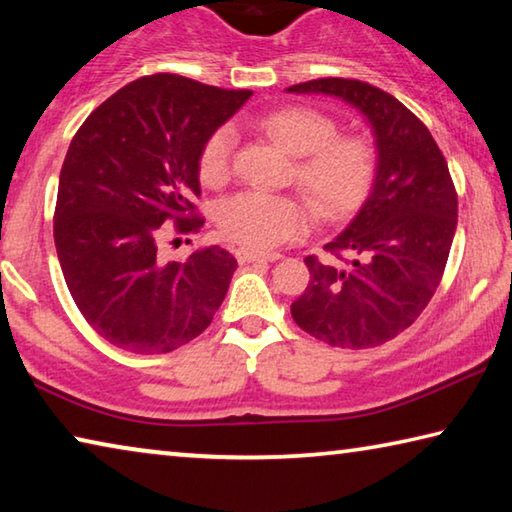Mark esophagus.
I'll return each instance as SVG.
<instances>
[{"instance_id":"esophagus-1","label":"esophagus","mask_w":512,"mask_h":512,"mask_svg":"<svg viewBox=\"0 0 512 512\" xmlns=\"http://www.w3.org/2000/svg\"><path fill=\"white\" fill-rule=\"evenodd\" d=\"M235 257L239 264H250V262H277L282 255L280 253H259V250H250V248H237Z\"/></svg>"}]
</instances>
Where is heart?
<instances>
[{
  "label": "heart",
  "mask_w": 512,
  "mask_h": 512,
  "mask_svg": "<svg viewBox=\"0 0 512 512\" xmlns=\"http://www.w3.org/2000/svg\"><path fill=\"white\" fill-rule=\"evenodd\" d=\"M248 126L296 155L291 183L300 187L323 221L348 219L366 203L379 169L377 149L366 135L339 133V121L311 106L277 108ZM235 149L237 137L230 126L207 135L198 153V178L207 187L228 183ZM308 204L293 194L241 192L219 205L216 221L228 239L268 250L305 235L314 221Z\"/></svg>",
  "instance_id": "obj_1"
}]
</instances>
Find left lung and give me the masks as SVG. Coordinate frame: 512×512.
<instances>
[{"label": "left lung", "instance_id": "left-lung-1", "mask_svg": "<svg viewBox=\"0 0 512 512\" xmlns=\"http://www.w3.org/2000/svg\"><path fill=\"white\" fill-rule=\"evenodd\" d=\"M289 92H323L357 106L375 128V187L354 221L305 257L311 280L291 305L298 327L327 345L375 348L415 323L443 280L458 194L429 128L393 94L357 79H316Z\"/></svg>", "mask_w": 512, "mask_h": 512}]
</instances>
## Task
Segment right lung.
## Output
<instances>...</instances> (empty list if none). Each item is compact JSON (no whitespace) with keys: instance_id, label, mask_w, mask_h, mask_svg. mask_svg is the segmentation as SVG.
I'll return each instance as SVG.
<instances>
[{"instance_id":"1","label":"right lung","mask_w":512,"mask_h":512,"mask_svg":"<svg viewBox=\"0 0 512 512\" xmlns=\"http://www.w3.org/2000/svg\"><path fill=\"white\" fill-rule=\"evenodd\" d=\"M250 94L142 76L92 110L69 144L54 210L58 262L83 318L117 348L171 352L221 307L237 259L207 246L167 264L158 244L167 223L176 235L203 228L198 153Z\"/></svg>"}]
</instances>
